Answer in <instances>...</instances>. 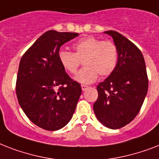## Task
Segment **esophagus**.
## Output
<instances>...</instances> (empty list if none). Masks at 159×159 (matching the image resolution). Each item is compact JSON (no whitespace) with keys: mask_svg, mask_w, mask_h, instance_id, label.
Returning <instances> with one entry per match:
<instances>
[{"mask_svg":"<svg viewBox=\"0 0 159 159\" xmlns=\"http://www.w3.org/2000/svg\"><path fill=\"white\" fill-rule=\"evenodd\" d=\"M87 88H88V87H87V86H86V85H82V91H86Z\"/></svg>","mask_w":159,"mask_h":159,"instance_id":"1","label":"esophagus"}]
</instances>
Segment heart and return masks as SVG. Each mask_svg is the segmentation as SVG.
<instances>
[{"label":"heart","instance_id":"obj_1","mask_svg":"<svg viewBox=\"0 0 159 159\" xmlns=\"http://www.w3.org/2000/svg\"><path fill=\"white\" fill-rule=\"evenodd\" d=\"M73 49L74 53L62 49L57 57L62 67L70 74H75L83 61L85 67L76 77V81L82 84L94 82L98 75L108 77L118 63V47L111 40L88 36L73 43Z\"/></svg>","mask_w":159,"mask_h":159}]
</instances>
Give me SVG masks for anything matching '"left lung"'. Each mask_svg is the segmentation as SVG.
Masks as SVG:
<instances>
[{
  "mask_svg": "<svg viewBox=\"0 0 159 159\" xmlns=\"http://www.w3.org/2000/svg\"><path fill=\"white\" fill-rule=\"evenodd\" d=\"M105 33L118 47L119 59L113 73L97 86L98 98L93 110L103 125L116 129L130 123L138 115L148 92V79L139 48L116 31Z\"/></svg>",
  "mask_w": 159,
  "mask_h": 159,
  "instance_id": "obj_1",
  "label": "left lung"
}]
</instances>
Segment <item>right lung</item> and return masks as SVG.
I'll use <instances>...</instances> for the list:
<instances>
[{"label": "right lung", "mask_w": 159, "mask_h": 159, "mask_svg": "<svg viewBox=\"0 0 159 159\" xmlns=\"http://www.w3.org/2000/svg\"><path fill=\"white\" fill-rule=\"evenodd\" d=\"M79 34L48 30L24 53L19 65L16 92L27 117L39 127L54 131L72 119L82 94L58 60L60 47Z\"/></svg>", "instance_id": "obj_1"}]
</instances>
